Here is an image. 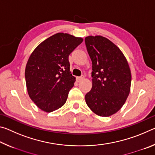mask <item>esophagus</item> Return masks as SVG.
Masks as SVG:
<instances>
[{"label":"esophagus","instance_id":"obj_1","mask_svg":"<svg viewBox=\"0 0 155 155\" xmlns=\"http://www.w3.org/2000/svg\"><path fill=\"white\" fill-rule=\"evenodd\" d=\"M84 78H85V77H83V76H82V77H77V81L78 82H80V81H83Z\"/></svg>","mask_w":155,"mask_h":155}]
</instances>
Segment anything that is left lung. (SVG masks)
Segmentation results:
<instances>
[{
    "label": "left lung",
    "mask_w": 155,
    "mask_h": 155,
    "mask_svg": "<svg viewBox=\"0 0 155 155\" xmlns=\"http://www.w3.org/2000/svg\"><path fill=\"white\" fill-rule=\"evenodd\" d=\"M92 63V87L85 102L101 117L115 114L124 105L130 93L131 72L124 54L112 41L101 35L85 38Z\"/></svg>",
    "instance_id": "left-lung-1"
}]
</instances>
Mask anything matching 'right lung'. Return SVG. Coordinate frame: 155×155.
Listing matches in <instances>:
<instances>
[{
  "mask_svg": "<svg viewBox=\"0 0 155 155\" xmlns=\"http://www.w3.org/2000/svg\"><path fill=\"white\" fill-rule=\"evenodd\" d=\"M83 39L58 33L36 47L26 65L25 80L30 98L42 111H55L66 102L76 78L70 70L69 55Z\"/></svg>",
  "mask_w": 155,
  "mask_h": 155,
  "instance_id": "add662e5",
  "label": "right lung"
}]
</instances>
